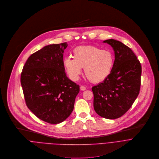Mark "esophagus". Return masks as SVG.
<instances>
[{"instance_id":"obj_1","label":"esophagus","mask_w":159,"mask_h":159,"mask_svg":"<svg viewBox=\"0 0 159 159\" xmlns=\"http://www.w3.org/2000/svg\"><path fill=\"white\" fill-rule=\"evenodd\" d=\"M80 89L82 90V91H84V90L86 89V88L84 86H80Z\"/></svg>"}]
</instances>
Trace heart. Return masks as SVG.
<instances>
[{
  "label": "heart",
  "mask_w": 159,
  "mask_h": 159,
  "mask_svg": "<svg viewBox=\"0 0 159 159\" xmlns=\"http://www.w3.org/2000/svg\"><path fill=\"white\" fill-rule=\"evenodd\" d=\"M115 57L111 51L94 46H79L73 51V57H66L63 65L70 77L76 80L84 68L86 77L92 83H100L110 75Z\"/></svg>",
  "instance_id": "b5f03b06"
}]
</instances>
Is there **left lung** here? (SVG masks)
Segmentation results:
<instances>
[{
	"label": "left lung",
	"mask_w": 159,
	"mask_h": 159,
	"mask_svg": "<svg viewBox=\"0 0 159 159\" xmlns=\"http://www.w3.org/2000/svg\"><path fill=\"white\" fill-rule=\"evenodd\" d=\"M115 51L112 71L103 83L92 87L94 111L102 117L116 119L132 106L140 89L142 66L132 50L121 42L103 41Z\"/></svg>",
	"instance_id": "1"
}]
</instances>
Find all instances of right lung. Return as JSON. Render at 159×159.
I'll return each instance as SVG.
<instances>
[{
    "label": "right lung",
    "mask_w": 159,
    "mask_h": 159,
    "mask_svg": "<svg viewBox=\"0 0 159 159\" xmlns=\"http://www.w3.org/2000/svg\"><path fill=\"white\" fill-rule=\"evenodd\" d=\"M66 43L46 46L31 54L20 75L25 104L38 118L51 124L65 120L74 108L80 86L63 65Z\"/></svg>",
    "instance_id": "obj_1"
}]
</instances>
